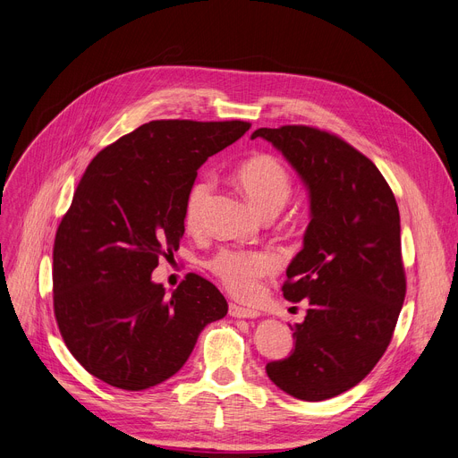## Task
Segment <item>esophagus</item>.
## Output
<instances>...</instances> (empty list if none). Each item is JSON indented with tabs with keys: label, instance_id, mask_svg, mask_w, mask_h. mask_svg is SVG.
<instances>
[{
	"label": "esophagus",
	"instance_id": "1",
	"mask_svg": "<svg viewBox=\"0 0 458 458\" xmlns=\"http://www.w3.org/2000/svg\"><path fill=\"white\" fill-rule=\"evenodd\" d=\"M229 315L234 318H257L260 313L250 308L238 306V303H229Z\"/></svg>",
	"mask_w": 458,
	"mask_h": 458
}]
</instances>
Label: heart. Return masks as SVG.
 Returning <instances> with one entry per match:
<instances>
[{
	"instance_id": "obj_1",
	"label": "heart",
	"mask_w": 458,
	"mask_h": 458,
	"mask_svg": "<svg viewBox=\"0 0 458 458\" xmlns=\"http://www.w3.org/2000/svg\"><path fill=\"white\" fill-rule=\"evenodd\" d=\"M233 181L263 216L277 214L293 191L291 173L270 155H257L238 164L233 171ZM212 191L214 184L210 179H198L191 184L184 203V224L188 229L201 227ZM205 267L233 294H251L259 277L277 268V259L263 250L224 248L216 251Z\"/></svg>"
}]
</instances>
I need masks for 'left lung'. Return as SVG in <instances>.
I'll list each match as a JSON object with an SVG mask.
<instances>
[{
	"instance_id": "obj_1",
	"label": "left lung",
	"mask_w": 458,
	"mask_h": 458,
	"mask_svg": "<svg viewBox=\"0 0 458 458\" xmlns=\"http://www.w3.org/2000/svg\"><path fill=\"white\" fill-rule=\"evenodd\" d=\"M310 190L311 222L291 260L283 296L310 300L291 326L289 358L268 378L301 401H326L361 382L394 337L406 294L401 216L378 167L335 134L287 124L259 128Z\"/></svg>"
}]
</instances>
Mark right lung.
Masks as SVG:
<instances>
[{"instance_id": "add662e5", "label": "right lung", "mask_w": 458, "mask_h": 458, "mask_svg": "<svg viewBox=\"0 0 458 458\" xmlns=\"http://www.w3.org/2000/svg\"><path fill=\"white\" fill-rule=\"evenodd\" d=\"M246 121H150L87 165L54 242V313L87 373L126 391L175 375L207 324L227 315L210 281L188 274L165 294L150 279L179 250L186 195L208 157Z\"/></svg>"}]
</instances>
